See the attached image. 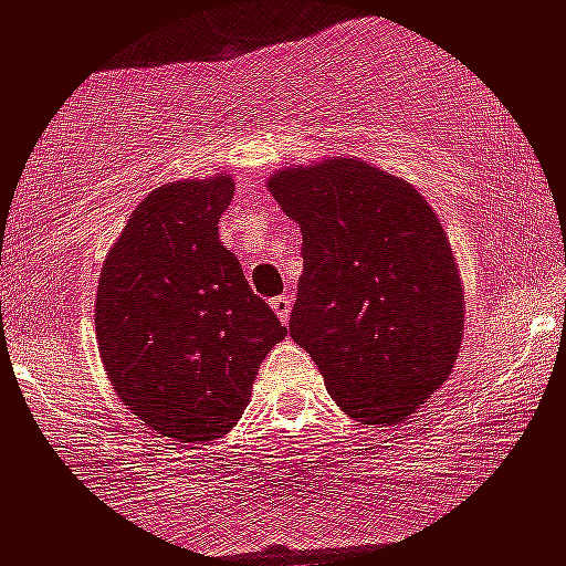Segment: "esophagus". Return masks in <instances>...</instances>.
<instances>
[{
	"mask_svg": "<svg viewBox=\"0 0 566 566\" xmlns=\"http://www.w3.org/2000/svg\"><path fill=\"white\" fill-rule=\"evenodd\" d=\"M270 306H272V312H275V315L281 317V323H289L291 306H294V296H291V294L275 296V298H272V302H270Z\"/></svg>",
	"mask_w": 566,
	"mask_h": 566,
	"instance_id": "obj_1",
	"label": "esophagus"
}]
</instances>
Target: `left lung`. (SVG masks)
Listing matches in <instances>:
<instances>
[{"mask_svg":"<svg viewBox=\"0 0 566 566\" xmlns=\"http://www.w3.org/2000/svg\"><path fill=\"white\" fill-rule=\"evenodd\" d=\"M270 191L304 241L291 338L354 420H407L449 378L464 331L459 272L436 212L409 184L359 159L277 172Z\"/></svg>","mask_w":566,"mask_h":566,"instance_id":"1","label":"left lung"}]
</instances>
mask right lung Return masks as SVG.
Masks as SVG:
<instances>
[{
    "mask_svg": "<svg viewBox=\"0 0 566 566\" xmlns=\"http://www.w3.org/2000/svg\"><path fill=\"white\" fill-rule=\"evenodd\" d=\"M233 180H178L134 209L96 294V338L117 396L146 428L214 441L241 420L260 361L285 338L218 222Z\"/></svg>",
    "mask_w": 566,
    "mask_h": 566,
    "instance_id": "right-lung-1",
    "label": "right lung"
}]
</instances>
